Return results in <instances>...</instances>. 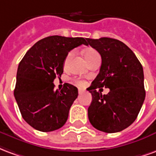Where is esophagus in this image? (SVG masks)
Masks as SVG:
<instances>
[{
    "label": "esophagus",
    "instance_id": "esophagus-1",
    "mask_svg": "<svg viewBox=\"0 0 156 156\" xmlns=\"http://www.w3.org/2000/svg\"><path fill=\"white\" fill-rule=\"evenodd\" d=\"M84 92H85L84 89H83V88H78V94H81L84 93Z\"/></svg>",
    "mask_w": 156,
    "mask_h": 156
}]
</instances>
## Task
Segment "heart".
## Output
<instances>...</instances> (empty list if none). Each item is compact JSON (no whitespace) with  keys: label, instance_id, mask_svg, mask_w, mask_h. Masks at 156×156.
Returning a JSON list of instances; mask_svg holds the SVG:
<instances>
[{"label":"heart","instance_id":"obj_1","mask_svg":"<svg viewBox=\"0 0 156 156\" xmlns=\"http://www.w3.org/2000/svg\"><path fill=\"white\" fill-rule=\"evenodd\" d=\"M73 51H69L67 55V57L65 58V61H64V66H67L68 63V62L70 61V59L72 58V57L73 56ZM96 56H98V51L94 50V49H92V48H89V49H87L86 51H84V57L86 58V60L87 62H89L91 59L96 57ZM75 83L78 85V86H83V85H84V82L82 81V80H75Z\"/></svg>","mask_w":156,"mask_h":156}]
</instances>
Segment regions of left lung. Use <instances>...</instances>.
<instances>
[{"label": "left lung", "mask_w": 156, "mask_h": 156, "mask_svg": "<svg viewBox=\"0 0 156 156\" xmlns=\"http://www.w3.org/2000/svg\"><path fill=\"white\" fill-rule=\"evenodd\" d=\"M101 55L99 73L87 90L93 100L88 108L89 122L98 130L116 133L136 119L145 98L143 67L133 51L117 39H87ZM108 87L103 95L96 89Z\"/></svg>", "instance_id": "1"}]
</instances>
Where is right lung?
Segmentation results:
<instances>
[{
    "instance_id": "right-lung-1",
    "label": "right lung",
    "mask_w": 156,
    "mask_h": 156,
    "mask_svg": "<svg viewBox=\"0 0 156 156\" xmlns=\"http://www.w3.org/2000/svg\"><path fill=\"white\" fill-rule=\"evenodd\" d=\"M87 38L51 36L38 41L19 63L14 96L24 120L35 129L50 132L62 127L78 98V88L65 83L54 90L56 76L63 73L65 58L72 49L88 45Z\"/></svg>"
}]
</instances>
